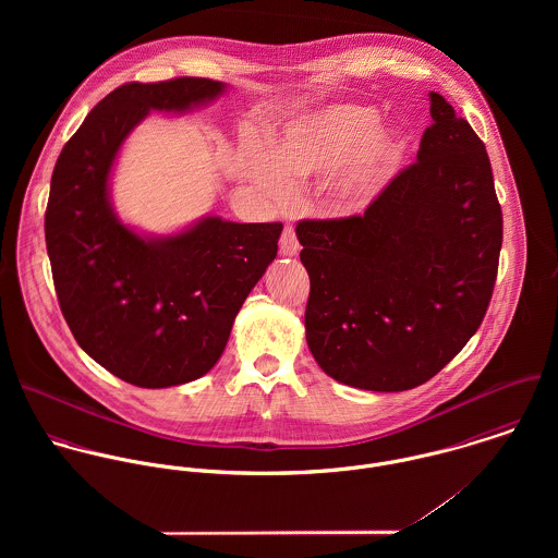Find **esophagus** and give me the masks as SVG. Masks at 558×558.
<instances>
[{
  "instance_id": "esophagus-1",
  "label": "esophagus",
  "mask_w": 558,
  "mask_h": 558,
  "mask_svg": "<svg viewBox=\"0 0 558 558\" xmlns=\"http://www.w3.org/2000/svg\"><path fill=\"white\" fill-rule=\"evenodd\" d=\"M299 251H301V244L296 240L294 230L286 228L283 234H281V240H279V253L286 255V257H294V255H299Z\"/></svg>"
}]
</instances>
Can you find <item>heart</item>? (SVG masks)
<instances>
[{
    "instance_id": "b5f03b06",
    "label": "heart",
    "mask_w": 558,
    "mask_h": 558,
    "mask_svg": "<svg viewBox=\"0 0 558 558\" xmlns=\"http://www.w3.org/2000/svg\"><path fill=\"white\" fill-rule=\"evenodd\" d=\"M380 120L374 105L324 107L290 124L270 159L251 162V173L272 199L288 202L296 184L337 171L330 182L337 206L361 213L389 186L408 148L403 131Z\"/></svg>"
}]
</instances>
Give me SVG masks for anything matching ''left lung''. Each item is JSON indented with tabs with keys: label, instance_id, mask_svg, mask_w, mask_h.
Instances as JSON below:
<instances>
[{
	"label": "left lung",
	"instance_id": "8db88e82",
	"mask_svg": "<svg viewBox=\"0 0 558 558\" xmlns=\"http://www.w3.org/2000/svg\"><path fill=\"white\" fill-rule=\"evenodd\" d=\"M416 162L363 217L303 221L307 345L332 380L378 393L436 376L477 332L502 244L485 146L429 92Z\"/></svg>",
	"mask_w": 558,
	"mask_h": 558
}]
</instances>
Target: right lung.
<instances>
[{
  "label": "right lung",
  "instance_id": "obj_1",
  "mask_svg": "<svg viewBox=\"0 0 558 558\" xmlns=\"http://www.w3.org/2000/svg\"><path fill=\"white\" fill-rule=\"evenodd\" d=\"M228 87L197 77L120 85L89 111L51 175L45 239L62 314L81 350L135 387L208 374L277 257L281 223L206 215L150 234L124 223L111 202L120 150L153 111L189 113Z\"/></svg>",
  "mask_w": 558,
  "mask_h": 558
}]
</instances>
